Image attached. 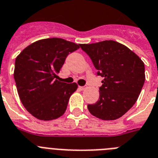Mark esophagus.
<instances>
[{"label": "esophagus", "instance_id": "1", "mask_svg": "<svg viewBox=\"0 0 158 158\" xmlns=\"http://www.w3.org/2000/svg\"><path fill=\"white\" fill-rule=\"evenodd\" d=\"M79 89H80L81 90H83L86 89V87H85V86H83V87H79Z\"/></svg>", "mask_w": 158, "mask_h": 158}]
</instances>
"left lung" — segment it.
<instances>
[{
    "mask_svg": "<svg viewBox=\"0 0 158 158\" xmlns=\"http://www.w3.org/2000/svg\"><path fill=\"white\" fill-rule=\"evenodd\" d=\"M103 78L99 87V100L88 104L92 115L102 120H115L136 102L144 83L145 65L125 45L114 40L79 44Z\"/></svg>",
    "mask_w": 158,
    "mask_h": 158,
    "instance_id": "8db88e82",
    "label": "left lung"
}]
</instances>
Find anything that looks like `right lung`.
I'll return each instance as SVG.
<instances>
[{"label":"right lung","instance_id":"obj_1","mask_svg":"<svg viewBox=\"0 0 158 158\" xmlns=\"http://www.w3.org/2000/svg\"><path fill=\"white\" fill-rule=\"evenodd\" d=\"M79 44L60 38L35 41L22 51L15 61L14 79L22 104L40 120L62 116L77 84L56 79L67 56Z\"/></svg>","mask_w":158,"mask_h":158}]
</instances>
